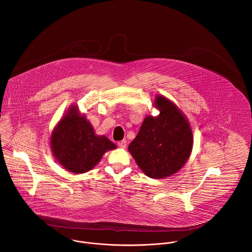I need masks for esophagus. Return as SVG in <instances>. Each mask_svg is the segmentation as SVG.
Returning a JSON list of instances; mask_svg holds the SVG:
<instances>
[{
  "label": "esophagus",
  "instance_id": "esophagus-1",
  "mask_svg": "<svg viewBox=\"0 0 252 252\" xmlns=\"http://www.w3.org/2000/svg\"><path fill=\"white\" fill-rule=\"evenodd\" d=\"M118 146H119L120 148H122V149H126V140L120 141V142L118 143Z\"/></svg>",
  "mask_w": 252,
  "mask_h": 252
}]
</instances>
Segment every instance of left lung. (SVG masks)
Returning <instances> with one entry per match:
<instances>
[{
	"mask_svg": "<svg viewBox=\"0 0 252 252\" xmlns=\"http://www.w3.org/2000/svg\"><path fill=\"white\" fill-rule=\"evenodd\" d=\"M157 117L144 120L128 151L146 175L164 178L178 172L188 160L193 148L189 123L172 101L158 96Z\"/></svg>",
	"mask_w": 252,
	"mask_h": 252,
	"instance_id": "8db88e82",
	"label": "left lung"
}]
</instances>
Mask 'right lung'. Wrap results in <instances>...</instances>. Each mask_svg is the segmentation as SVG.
Masks as SVG:
<instances>
[{"label":"right lung","mask_w":252,"mask_h":252,"mask_svg":"<svg viewBox=\"0 0 252 252\" xmlns=\"http://www.w3.org/2000/svg\"><path fill=\"white\" fill-rule=\"evenodd\" d=\"M53 153L69 172L83 174L92 170L107 151L116 149L105 136L95 135L91 124L73 106L61 119L51 137Z\"/></svg>","instance_id":"obj_1"}]
</instances>
